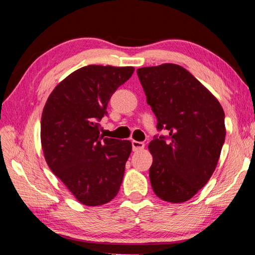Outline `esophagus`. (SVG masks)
Segmentation results:
<instances>
[{"instance_id":"esophagus-1","label":"esophagus","mask_w":255,"mask_h":255,"mask_svg":"<svg viewBox=\"0 0 255 255\" xmlns=\"http://www.w3.org/2000/svg\"><path fill=\"white\" fill-rule=\"evenodd\" d=\"M131 145H132L133 152H137V150H140L145 147L144 143H141V141H137V140H132Z\"/></svg>"}]
</instances>
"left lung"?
<instances>
[{
	"mask_svg": "<svg viewBox=\"0 0 255 255\" xmlns=\"http://www.w3.org/2000/svg\"><path fill=\"white\" fill-rule=\"evenodd\" d=\"M137 75L157 129L149 180L153 191L167 202L188 201L208 182L225 141V114L221 103L191 73L176 64L141 67Z\"/></svg>",
	"mask_w": 255,
	"mask_h": 255,
	"instance_id": "left-lung-1",
	"label": "left lung"
}]
</instances>
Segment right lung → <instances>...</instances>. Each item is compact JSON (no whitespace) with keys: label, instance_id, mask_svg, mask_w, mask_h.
Masks as SVG:
<instances>
[{"label":"right lung","instance_id":"obj_1","mask_svg":"<svg viewBox=\"0 0 255 255\" xmlns=\"http://www.w3.org/2000/svg\"><path fill=\"white\" fill-rule=\"evenodd\" d=\"M132 66L88 65L56 85L41 115L40 139L47 164L77 201L108 204L122 185L130 140L103 138L100 122L114 92Z\"/></svg>","mask_w":255,"mask_h":255}]
</instances>
